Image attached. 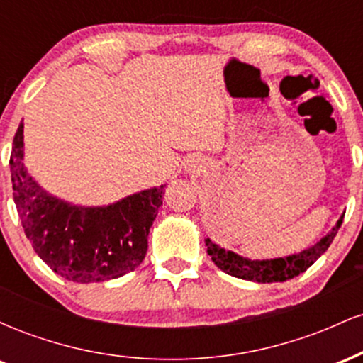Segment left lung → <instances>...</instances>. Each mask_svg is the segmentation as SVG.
<instances>
[{
  "label": "left lung",
  "mask_w": 363,
  "mask_h": 363,
  "mask_svg": "<svg viewBox=\"0 0 363 363\" xmlns=\"http://www.w3.org/2000/svg\"><path fill=\"white\" fill-rule=\"evenodd\" d=\"M343 216H341L338 223L333 227V230L329 232L326 237H323L318 244H314L312 247L306 249V251L298 254H291V256L286 257H277V259L251 261L245 259V257H240L239 254L232 251H225L223 247L211 242L210 239H206L205 242L208 247V254L211 256V261L227 274L257 283L286 281L290 280V278L298 277V274L306 272L307 268H311V266L328 251L333 239L338 234V228L341 227V223H343Z\"/></svg>",
  "instance_id": "left-lung-1"
}]
</instances>
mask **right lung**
Masks as SVG:
<instances>
[{"instance_id":"1","label":"right lung","mask_w":363,"mask_h":363,"mask_svg":"<svg viewBox=\"0 0 363 363\" xmlns=\"http://www.w3.org/2000/svg\"><path fill=\"white\" fill-rule=\"evenodd\" d=\"M23 124L10 155L13 199L25 235L54 273L78 283L107 281L138 268L162 206L164 187L141 191L109 206L82 208L40 189L23 169Z\"/></svg>"}]
</instances>
